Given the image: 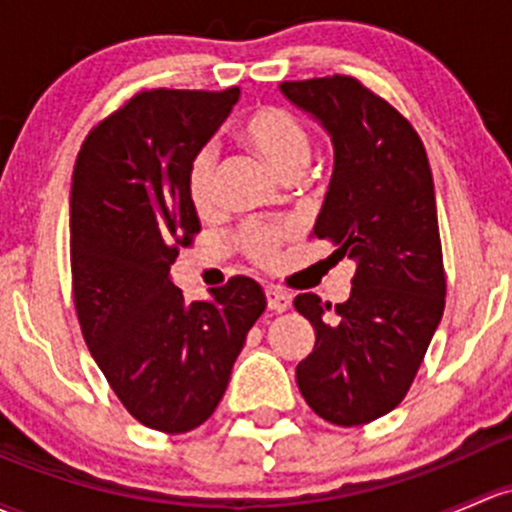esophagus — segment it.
I'll list each match as a JSON object with an SVG mask.
<instances>
[{
	"instance_id": "1",
	"label": "esophagus",
	"mask_w": 512,
	"mask_h": 512,
	"mask_svg": "<svg viewBox=\"0 0 512 512\" xmlns=\"http://www.w3.org/2000/svg\"><path fill=\"white\" fill-rule=\"evenodd\" d=\"M265 294H267V306H270L272 311H287L289 309V294L284 292V289L267 287Z\"/></svg>"
}]
</instances>
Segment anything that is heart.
<instances>
[{"label": "heart", "instance_id": "obj_1", "mask_svg": "<svg viewBox=\"0 0 512 512\" xmlns=\"http://www.w3.org/2000/svg\"><path fill=\"white\" fill-rule=\"evenodd\" d=\"M240 139L257 154L277 176H299L311 159V134L294 112L279 105H260L245 115L238 129ZM218 154L211 144H203L186 161L184 186L191 206L198 213H211L218 201L215 188ZM297 228L289 220L260 223L250 220L235 233V247L250 262L260 267L277 265L282 247L294 238Z\"/></svg>", "mask_w": 512, "mask_h": 512}]
</instances>
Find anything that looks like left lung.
I'll return each mask as SVG.
<instances>
[{
    "mask_svg": "<svg viewBox=\"0 0 512 512\" xmlns=\"http://www.w3.org/2000/svg\"><path fill=\"white\" fill-rule=\"evenodd\" d=\"M279 88L331 134L336 166L314 238L355 260L348 301L294 299L316 331L297 385L321 419L358 427L405 400L444 314L432 169L410 120L353 75Z\"/></svg>",
    "mask_w": 512,
    "mask_h": 512,
    "instance_id": "left-lung-1",
    "label": "left lung"
}]
</instances>
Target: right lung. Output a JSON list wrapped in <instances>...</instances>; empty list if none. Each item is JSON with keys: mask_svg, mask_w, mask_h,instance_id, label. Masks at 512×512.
Returning a JSON list of instances; mask_svg holds the SVG:
<instances>
[{"mask_svg": "<svg viewBox=\"0 0 512 512\" xmlns=\"http://www.w3.org/2000/svg\"><path fill=\"white\" fill-rule=\"evenodd\" d=\"M240 88L139 90L88 132L73 166L71 272L80 331L117 400L144 427H201L228 387L267 299L230 277L184 301L169 267L201 233L186 161L223 125Z\"/></svg>", "mask_w": 512, "mask_h": 512, "instance_id": "right-lung-1", "label": "right lung"}]
</instances>
